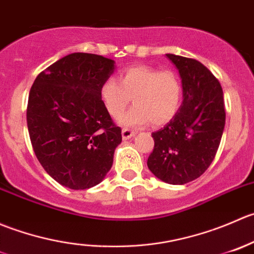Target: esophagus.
I'll return each mask as SVG.
<instances>
[{"label":"esophagus","mask_w":254,"mask_h":254,"mask_svg":"<svg viewBox=\"0 0 254 254\" xmlns=\"http://www.w3.org/2000/svg\"><path fill=\"white\" fill-rule=\"evenodd\" d=\"M133 135H134V132H133V130L128 129V128H124V129H122V138H124V140L129 139Z\"/></svg>","instance_id":"obj_1"}]
</instances>
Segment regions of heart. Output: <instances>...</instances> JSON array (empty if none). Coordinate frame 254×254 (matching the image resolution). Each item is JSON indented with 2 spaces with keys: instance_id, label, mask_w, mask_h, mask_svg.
<instances>
[{
  "instance_id": "heart-1",
  "label": "heart",
  "mask_w": 254,
  "mask_h": 254,
  "mask_svg": "<svg viewBox=\"0 0 254 254\" xmlns=\"http://www.w3.org/2000/svg\"><path fill=\"white\" fill-rule=\"evenodd\" d=\"M182 86L170 70L148 65H133L120 74V81L106 79L100 87V96L107 112L114 119L121 116L133 97L134 106L120 119L127 127L142 128L168 124L180 105Z\"/></svg>"
}]
</instances>
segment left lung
Instances as JSON below:
<instances>
[{
  "label": "left lung",
  "mask_w": 254,
  "mask_h": 254,
  "mask_svg": "<svg viewBox=\"0 0 254 254\" xmlns=\"http://www.w3.org/2000/svg\"><path fill=\"white\" fill-rule=\"evenodd\" d=\"M182 79L183 102L164 127L152 133L154 149L147 165L162 182L183 185L210 167L225 128V104L220 82L200 62L165 54Z\"/></svg>",
  "instance_id": "obj_1"
}]
</instances>
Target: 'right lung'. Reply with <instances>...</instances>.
<instances>
[{"label":"right lung","instance_id":"right-lung-1","mask_svg":"<svg viewBox=\"0 0 254 254\" xmlns=\"http://www.w3.org/2000/svg\"><path fill=\"white\" fill-rule=\"evenodd\" d=\"M115 69V60L72 53L48 66L32 85L27 106L32 147L45 172L63 187L89 189L111 169L122 134L100 87Z\"/></svg>","mask_w":254,"mask_h":254}]
</instances>
